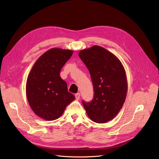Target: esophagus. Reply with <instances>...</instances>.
Wrapping results in <instances>:
<instances>
[{
  "mask_svg": "<svg viewBox=\"0 0 159 159\" xmlns=\"http://www.w3.org/2000/svg\"><path fill=\"white\" fill-rule=\"evenodd\" d=\"M75 97L76 100H79L80 98V93H76V94L75 95Z\"/></svg>",
  "mask_w": 159,
  "mask_h": 159,
  "instance_id": "esophagus-1",
  "label": "esophagus"
}]
</instances>
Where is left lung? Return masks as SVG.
Here are the masks:
<instances>
[{
    "instance_id": "left-lung-1",
    "label": "left lung",
    "mask_w": 159,
    "mask_h": 159,
    "mask_svg": "<svg viewBox=\"0 0 159 159\" xmlns=\"http://www.w3.org/2000/svg\"><path fill=\"white\" fill-rule=\"evenodd\" d=\"M87 67L93 85V99L83 101L88 117L93 121L104 123L112 120L123 107L127 92V81L124 67L111 52L93 46L79 52Z\"/></svg>"
}]
</instances>
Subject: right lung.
Returning a JSON list of instances; mask_svg holds the SVG:
<instances>
[{
  "label": "right lung",
  "mask_w": 159,
  "mask_h": 159,
  "mask_svg": "<svg viewBox=\"0 0 159 159\" xmlns=\"http://www.w3.org/2000/svg\"><path fill=\"white\" fill-rule=\"evenodd\" d=\"M72 54L70 50L52 48L36 60L28 74L26 85L28 103L37 116L46 121L59 118L75 99L60 75Z\"/></svg>",
  "instance_id": "add662e5"
}]
</instances>
